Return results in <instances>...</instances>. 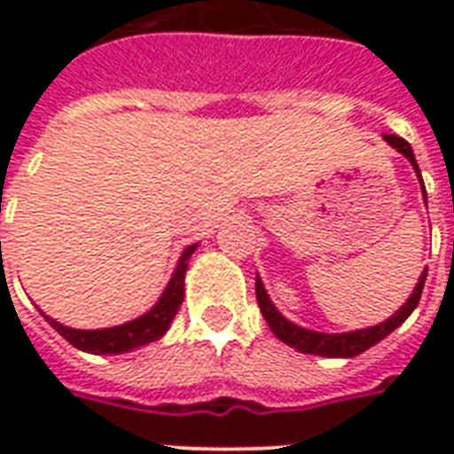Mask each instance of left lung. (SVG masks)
Listing matches in <instances>:
<instances>
[{"mask_svg": "<svg viewBox=\"0 0 454 454\" xmlns=\"http://www.w3.org/2000/svg\"><path fill=\"white\" fill-rule=\"evenodd\" d=\"M384 141H387L391 148L401 153L403 157H408L410 164H412V169H415L417 178H419V184H422L424 191V181L422 174H419V167H417L415 153L410 148V144L405 138L394 137V134H384ZM427 195V192H424ZM427 270L419 276L417 280L415 290L408 297V301L403 303L401 309L395 310L394 316L387 317L384 323L374 325V327H365V330H353V332H341V334H327V332H316V330H306L301 325H294L292 320L280 313L276 309V303L270 301L269 292L263 287L262 278L256 276V301H259V309H262L263 317H266V323H269L270 332L276 334L283 344L292 346V348H297L299 353H310V356H325V358H353V356H360L363 351H367L370 346L380 344L381 339L388 337L395 327H401L405 320L410 317V313L417 309V303H419V297H422L424 283H427Z\"/></svg>", "mask_w": 454, "mask_h": 454, "instance_id": "1", "label": "left lung"}]
</instances>
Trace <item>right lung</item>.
Instances as JSON below:
<instances>
[{"label": "right lung", "mask_w": 454, "mask_h": 454, "mask_svg": "<svg viewBox=\"0 0 454 454\" xmlns=\"http://www.w3.org/2000/svg\"><path fill=\"white\" fill-rule=\"evenodd\" d=\"M195 249H198V245H191V247L184 249L176 269L171 273L169 283L164 287L162 297L157 299L151 310H145L144 316L134 317L129 323L103 327V330H74V327H66L59 320L49 317L44 310H39V313L46 317V323L51 325L60 337L67 339L80 351L96 353V356H108V353L117 356V353L134 351L138 346L157 341L160 337H164V332L169 330L171 320H174V316L178 313V306L184 301L185 270H188V259H191Z\"/></svg>", "instance_id": "obj_1"}]
</instances>
